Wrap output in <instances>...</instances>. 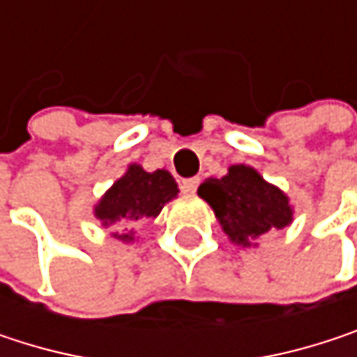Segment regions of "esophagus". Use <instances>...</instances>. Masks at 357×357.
Wrapping results in <instances>:
<instances>
[{
    "label": "esophagus",
    "mask_w": 357,
    "mask_h": 357,
    "mask_svg": "<svg viewBox=\"0 0 357 357\" xmlns=\"http://www.w3.org/2000/svg\"><path fill=\"white\" fill-rule=\"evenodd\" d=\"M198 183H200V178H188L181 181V190L185 194H194L198 190Z\"/></svg>",
    "instance_id": "esophagus-1"
}]
</instances>
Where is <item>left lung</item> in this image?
Returning <instances> with one entry per match:
<instances>
[{
  "mask_svg": "<svg viewBox=\"0 0 357 357\" xmlns=\"http://www.w3.org/2000/svg\"><path fill=\"white\" fill-rule=\"evenodd\" d=\"M198 196L208 202L229 242L244 248L258 246V238L294 221L289 196L244 163L231 165L223 178L204 179Z\"/></svg>",
  "mask_w": 357,
  "mask_h": 357,
  "instance_id": "obj_1",
  "label": "left lung"
}]
</instances>
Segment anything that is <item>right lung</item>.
Segmentation results:
<instances>
[{"mask_svg": "<svg viewBox=\"0 0 357 357\" xmlns=\"http://www.w3.org/2000/svg\"><path fill=\"white\" fill-rule=\"evenodd\" d=\"M178 183L167 169L144 172L142 165L130 163L126 174L115 179L113 185L99 198L93 213L103 227L121 229L111 234L115 240L130 244L136 240L134 225L144 219L159 217L163 206L178 198Z\"/></svg>", "mask_w": 357, "mask_h": 357, "instance_id": "right-lung-1", "label": "right lung"}]
</instances>
